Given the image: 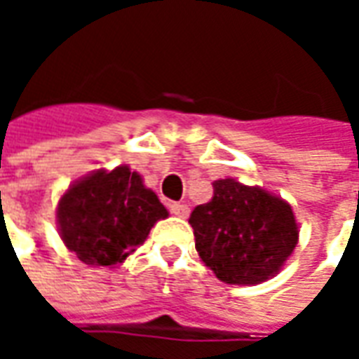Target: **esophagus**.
<instances>
[{"mask_svg":"<svg viewBox=\"0 0 359 359\" xmlns=\"http://www.w3.org/2000/svg\"><path fill=\"white\" fill-rule=\"evenodd\" d=\"M169 211H171L172 215H177V217H188V213H190V208H188L187 203H179V202H171L169 203Z\"/></svg>","mask_w":359,"mask_h":359,"instance_id":"34e87169","label":"esophagus"}]
</instances>
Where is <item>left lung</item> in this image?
Instances as JSON below:
<instances>
[{
  "label": "left lung",
  "instance_id": "obj_1",
  "mask_svg": "<svg viewBox=\"0 0 359 359\" xmlns=\"http://www.w3.org/2000/svg\"><path fill=\"white\" fill-rule=\"evenodd\" d=\"M196 250L229 285H257L277 275L298 244L292 208L234 179L213 182V198L190 213Z\"/></svg>",
  "mask_w": 359,
  "mask_h": 359
}]
</instances>
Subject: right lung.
Instances as JSON below:
<instances>
[{"instance_id": "obj_1", "label": "right lung", "mask_w": 359, "mask_h": 359, "mask_svg": "<svg viewBox=\"0 0 359 359\" xmlns=\"http://www.w3.org/2000/svg\"><path fill=\"white\" fill-rule=\"evenodd\" d=\"M167 215L156 192L126 165L79 180L57 208L59 233L67 248L86 265L109 267L123 264Z\"/></svg>"}]
</instances>
